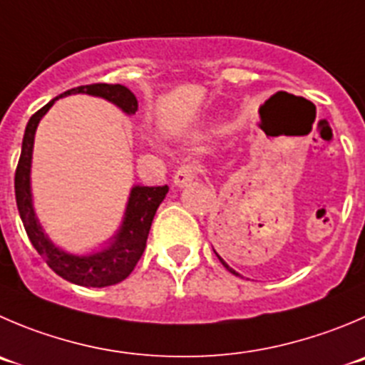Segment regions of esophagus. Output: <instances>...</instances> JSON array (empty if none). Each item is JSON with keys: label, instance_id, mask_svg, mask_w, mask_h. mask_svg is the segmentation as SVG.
Returning <instances> with one entry per match:
<instances>
[{"label": "esophagus", "instance_id": "obj_1", "mask_svg": "<svg viewBox=\"0 0 365 365\" xmlns=\"http://www.w3.org/2000/svg\"><path fill=\"white\" fill-rule=\"evenodd\" d=\"M197 173H199V166L197 165H193V163L182 165L177 170L175 175H173V182H175V186H179V188H185V186H188L190 182L195 179Z\"/></svg>", "mask_w": 365, "mask_h": 365}]
</instances>
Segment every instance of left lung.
Here are the masks:
<instances>
[{"mask_svg":"<svg viewBox=\"0 0 365 365\" xmlns=\"http://www.w3.org/2000/svg\"><path fill=\"white\" fill-rule=\"evenodd\" d=\"M213 251H215V249H213ZM215 255H217V256H218V259H220V263H222V265H224V267H225V269H227V270H229V272H232V274H235V276H240V274H238V272H237V270H232V269H231V267H229V265H227V263H225V262H224V259H222V256H220V255H218V252H215Z\"/></svg>","mask_w":365,"mask_h":365,"instance_id":"1","label":"left lung"}]
</instances>
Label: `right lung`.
<instances>
[{"label":"right lung","mask_w":365,"mask_h":365,"mask_svg":"<svg viewBox=\"0 0 365 365\" xmlns=\"http://www.w3.org/2000/svg\"><path fill=\"white\" fill-rule=\"evenodd\" d=\"M76 93H86V95L100 96L114 106L120 107L123 113L136 114L138 100L130 89L121 84H89L73 88L69 91L62 93L57 98L48 102L41 107L32 118H30L26 130H24L23 147H21L19 163L14 177V188H16V202L19 210V217L23 220L24 231L29 235L30 242L36 247V251L43 256L55 274L64 277L66 281H71L81 287H110L120 281H123L128 274L133 272L136 263L140 262L145 247H147L148 231H150L152 220L158 211L159 204L168 193V186H134L130 190L127 210H125L123 222L118 232L114 235L109 247L100 252H93L89 256H76L62 251L57 245L50 242V238L44 235L41 227L37 215L34 211L32 204V188H30V168H32V152H34V138H36L37 125L41 118L48 113L55 100Z\"/></svg>","instance_id":"right-lung-1"}]
</instances>
